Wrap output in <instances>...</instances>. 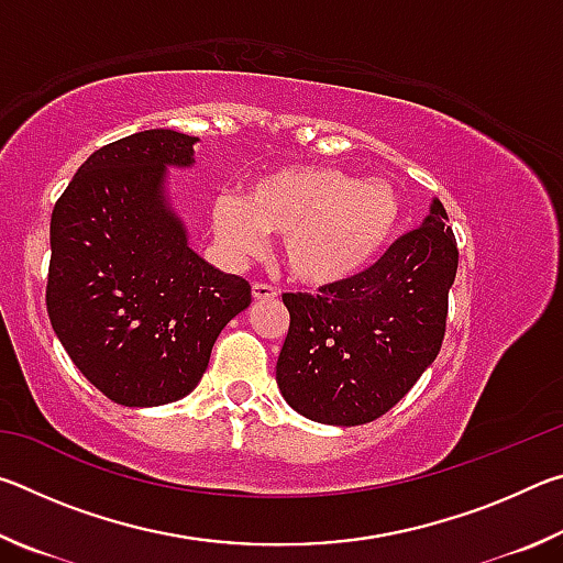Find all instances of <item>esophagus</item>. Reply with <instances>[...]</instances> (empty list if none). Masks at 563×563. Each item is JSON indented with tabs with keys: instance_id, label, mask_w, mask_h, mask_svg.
<instances>
[{
	"instance_id": "34e87169",
	"label": "esophagus",
	"mask_w": 563,
	"mask_h": 563,
	"mask_svg": "<svg viewBox=\"0 0 563 563\" xmlns=\"http://www.w3.org/2000/svg\"><path fill=\"white\" fill-rule=\"evenodd\" d=\"M253 298L255 300H273V298H278V290H275L268 283H253Z\"/></svg>"
}]
</instances>
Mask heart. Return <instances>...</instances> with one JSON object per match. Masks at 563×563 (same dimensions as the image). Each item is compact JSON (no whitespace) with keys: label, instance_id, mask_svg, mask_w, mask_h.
<instances>
[{"label":"heart","instance_id":"obj_1","mask_svg":"<svg viewBox=\"0 0 563 563\" xmlns=\"http://www.w3.org/2000/svg\"><path fill=\"white\" fill-rule=\"evenodd\" d=\"M211 223L231 261L251 258L265 233H280L292 278L328 288L383 258L402 225V201L385 180L338 166H278L247 180L241 198L218 196Z\"/></svg>","mask_w":563,"mask_h":563}]
</instances>
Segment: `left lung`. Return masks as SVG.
Segmentation results:
<instances>
[{
	"label": "left lung",
	"mask_w": 563,
	"mask_h": 563,
	"mask_svg": "<svg viewBox=\"0 0 563 563\" xmlns=\"http://www.w3.org/2000/svg\"><path fill=\"white\" fill-rule=\"evenodd\" d=\"M440 201L365 273L318 295L285 292L290 312L275 379L295 412L355 427L389 412L440 355L460 265Z\"/></svg>",
	"instance_id": "left-lung-1"
}]
</instances>
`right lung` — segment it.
Masks as SVG:
<instances>
[{
  "mask_svg": "<svg viewBox=\"0 0 563 563\" xmlns=\"http://www.w3.org/2000/svg\"><path fill=\"white\" fill-rule=\"evenodd\" d=\"M196 136L151 129L84 161L52 211L46 312L81 375L123 407L186 397L251 283L194 253L164 198Z\"/></svg>",
  "mask_w": 563,
  "mask_h": 563,
  "instance_id": "add662e5",
  "label": "right lung"
}]
</instances>
